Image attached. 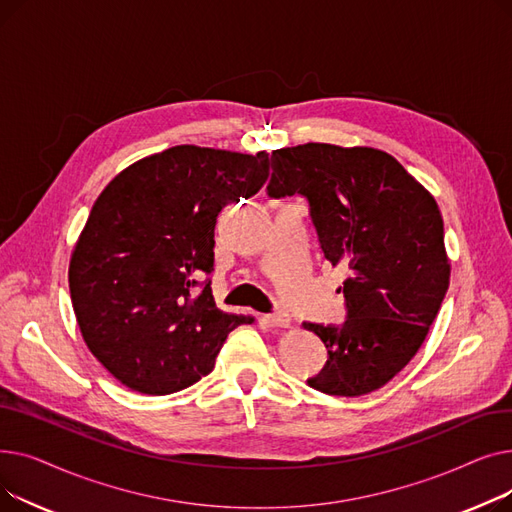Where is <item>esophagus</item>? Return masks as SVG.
I'll return each mask as SVG.
<instances>
[{"label": "esophagus", "instance_id": "34e87169", "mask_svg": "<svg viewBox=\"0 0 512 512\" xmlns=\"http://www.w3.org/2000/svg\"><path fill=\"white\" fill-rule=\"evenodd\" d=\"M265 324L270 328H288L290 326V317L286 313H274V315H265Z\"/></svg>", "mask_w": 512, "mask_h": 512}]
</instances>
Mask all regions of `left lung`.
Masks as SVG:
<instances>
[{"label": "left lung", "instance_id": "8db88e82", "mask_svg": "<svg viewBox=\"0 0 512 512\" xmlns=\"http://www.w3.org/2000/svg\"><path fill=\"white\" fill-rule=\"evenodd\" d=\"M267 193L305 195L326 259L348 267L344 326L305 324L330 357L309 386L351 398L386 386L417 355L450 284L436 199L390 153L330 143L272 151Z\"/></svg>", "mask_w": 512, "mask_h": 512}]
</instances>
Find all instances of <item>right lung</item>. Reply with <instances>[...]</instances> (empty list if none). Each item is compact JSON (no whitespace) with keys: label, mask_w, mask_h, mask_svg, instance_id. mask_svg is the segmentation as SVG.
Returning a JSON list of instances; mask_svg holds the SVG:
<instances>
[{"label":"right lung","mask_w":512,"mask_h":512,"mask_svg":"<svg viewBox=\"0 0 512 512\" xmlns=\"http://www.w3.org/2000/svg\"><path fill=\"white\" fill-rule=\"evenodd\" d=\"M270 153L176 145L114 176L70 255L76 324L93 357L126 388L172 394L211 373L226 336L255 317L215 307V222L270 176Z\"/></svg>","instance_id":"right-lung-1"}]
</instances>
